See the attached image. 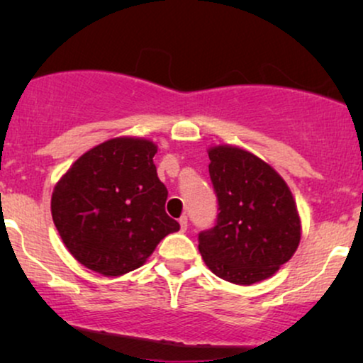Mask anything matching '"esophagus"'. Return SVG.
Segmentation results:
<instances>
[{
  "mask_svg": "<svg viewBox=\"0 0 363 363\" xmlns=\"http://www.w3.org/2000/svg\"><path fill=\"white\" fill-rule=\"evenodd\" d=\"M179 223H181V230L184 232L186 228H187V216H186V215H182L181 218H179Z\"/></svg>",
  "mask_w": 363,
  "mask_h": 363,
  "instance_id": "obj_1",
  "label": "esophagus"
}]
</instances>
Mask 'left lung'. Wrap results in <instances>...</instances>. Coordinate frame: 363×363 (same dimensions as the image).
I'll return each mask as SVG.
<instances>
[{
	"label": "left lung",
	"instance_id": "left-lung-1",
	"mask_svg": "<svg viewBox=\"0 0 363 363\" xmlns=\"http://www.w3.org/2000/svg\"><path fill=\"white\" fill-rule=\"evenodd\" d=\"M218 218L199 234V252L234 285L272 278L301 244L302 222L290 187L272 165L232 145L208 148Z\"/></svg>",
	"mask_w": 363,
	"mask_h": 363
}]
</instances>
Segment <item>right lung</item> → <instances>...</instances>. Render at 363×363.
<instances>
[{
	"label": "right lung",
	"mask_w": 363,
	"mask_h": 363,
	"mask_svg": "<svg viewBox=\"0 0 363 363\" xmlns=\"http://www.w3.org/2000/svg\"><path fill=\"white\" fill-rule=\"evenodd\" d=\"M155 153L152 140L111 138L83 153L54 186L52 222L66 249L91 272H133L179 230L165 213L169 193L157 176Z\"/></svg>",
	"instance_id": "add662e5"
}]
</instances>
